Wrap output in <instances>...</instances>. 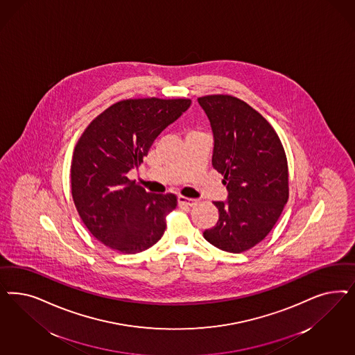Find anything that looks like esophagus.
Listing matches in <instances>:
<instances>
[{"mask_svg": "<svg viewBox=\"0 0 355 355\" xmlns=\"http://www.w3.org/2000/svg\"><path fill=\"white\" fill-rule=\"evenodd\" d=\"M178 201H179V204L185 206H195L197 204V201L193 198H188V197H184V196H179Z\"/></svg>", "mask_w": 355, "mask_h": 355, "instance_id": "obj_1", "label": "esophagus"}]
</instances>
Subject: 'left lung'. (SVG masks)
I'll return each mask as SVG.
<instances>
[{"label": "left lung", "mask_w": 355, "mask_h": 355, "mask_svg": "<svg viewBox=\"0 0 355 355\" xmlns=\"http://www.w3.org/2000/svg\"><path fill=\"white\" fill-rule=\"evenodd\" d=\"M197 101L213 132V167L229 192L226 201L213 202L219 218L204 238L222 251L241 253L263 241L286 205L285 150L272 125L241 99L207 95Z\"/></svg>", "instance_id": "obj_1"}]
</instances>
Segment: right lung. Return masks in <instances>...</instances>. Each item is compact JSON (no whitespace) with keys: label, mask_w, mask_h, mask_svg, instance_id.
<instances>
[{"label":"right lung","mask_w":355,"mask_h":355,"mask_svg":"<svg viewBox=\"0 0 355 355\" xmlns=\"http://www.w3.org/2000/svg\"><path fill=\"white\" fill-rule=\"evenodd\" d=\"M189 99H128L107 108L80 136L71 162V196L82 222L104 245L138 253L166 230L176 196L155 195L128 179Z\"/></svg>","instance_id":"1"}]
</instances>
